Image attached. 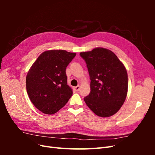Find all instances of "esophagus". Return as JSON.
Instances as JSON below:
<instances>
[{
  "instance_id": "esophagus-1",
  "label": "esophagus",
  "mask_w": 155,
  "mask_h": 155,
  "mask_svg": "<svg viewBox=\"0 0 155 155\" xmlns=\"http://www.w3.org/2000/svg\"><path fill=\"white\" fill-rule=\"evenodd\" d=\"M79 88H80V87H79V85H78V86H77V87H74V90L76 91V92L79 91Z\"/></svg>"
}]
</instances>
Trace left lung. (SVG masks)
I'll list each match as a JSON object with an SVG mask.
<instances>
[{
    "label": "left lung",
    "instance_id": "obj_1",
    "mask_svg": "<svg viewBox=\"0 0 155 155\" xmlns=\"http://www.w3.org/2000/svg\"><path fill=\"white\" fill-rule=\"evenodd\" d=\"M91 79V92L84 101L94 113L100 117L116 114L127 94L128 76L124 64L110 50L96 48L83 51Z\"/></svg>",
    "mask_w": 155,
    "mask_h": 155
}]
</instances>
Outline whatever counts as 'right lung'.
I'll list each match as a JSON object with an SVG mask.
<instances>
[{"instance_id": "1", "label": "right lung", "mask_w": 155, "mask_h": 155, "mask_svg": "<svg viewBox=\"0 0 155 155\" xmlns=\"http://www.w3.org/2000/svg\"><path fill=\"white\" fill-rule=\"evenodd\" d=\"M76 55L63 50L45 51L30 68L26 79L27 93L32 104L43 113H56L72 96L65 71Z\"/></svg>"}]
</instances>
